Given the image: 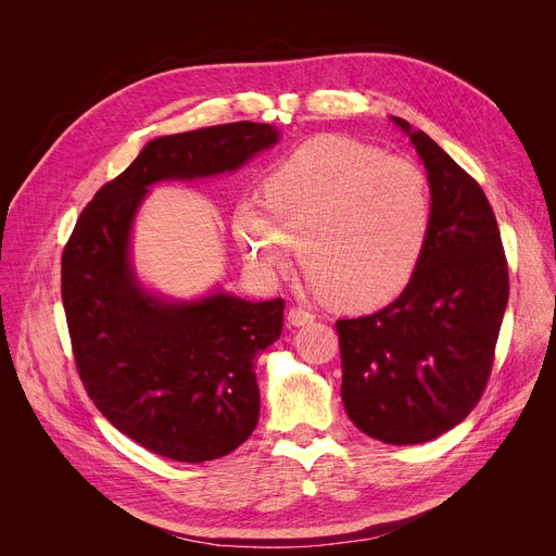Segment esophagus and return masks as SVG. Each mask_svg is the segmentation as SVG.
Wrapping results in <instances>:
<instances>
[{"label": "esophagus", "instance_id": "1", "mask_svg": "<svg viewBox=\"0 0 556 556\" xmlns=\"http://www.w3.org/2000/svg\"><path fill=\"white\" fill-rule=\"evenodd\" d=\"M315 319V315L302 306H290L288 308V323L293 327H304V325H311Z\"/></svg>", "mask_w": 556, "mask_h": 556}]
</instances>
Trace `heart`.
<instances>
[{
	"label": "heart",
	"mask_w": 556,
	"mask_h": 556,
	"mask_svg": "<svg viewBox=\"0 0 556 556\" xmlns=\"http://www.w3.org/2000/svg\"><path fill=\"white\" fill-rule=\"evenodd\" d=\"M263 212L241 202L231 229L266 277L300 256L317 293L344 311L396 300L421 268L434 229L428 175L410 160L340 135H319L263 180Z\"/></svg>",
	"instance_id": "b5f03b06"
}]
</instances>
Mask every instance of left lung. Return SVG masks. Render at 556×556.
<instances>
[{
	"mask_svg": "<svg viewBox=\"0 0 556 556\" xmlns=\"http://www.w3.org/2000/svg\"><path fill=\"white\" fill-rule=\"evenodd\" d=\"M428 170L434 229L421 268L378 313L338 319L342 401L358 430L424 444L478 405L493 365L509 273L491 204L442 146L399 116Z\"/></svg>",
	"mask_w": 556,
	"mask_h": 556,
	"instance_id": "1",
	"label": "left lung"
}]
</instances>
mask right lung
<instances>
[{
	"instance_id": "right-lung-1",
	"label": "right lung",
	"mask_w": 556,
	"mask_h": 556,
	"mask_svg": "<svg viewBox=\"0 0 556 556\" xmlns=\"http://www.w3.org/2000/svg\"><path fill=\"white\" fill-rule=\"evenodd\" d=\"M277 139L275 126L237 122L149 141L87 202L63 250L80 381L116 430L155 455L198 464L248 440L258 421L254 358L279 340L286 304L149 295L128 254L135 212L151 185L237 170Z\"/></svg>"
}]
</instances>
